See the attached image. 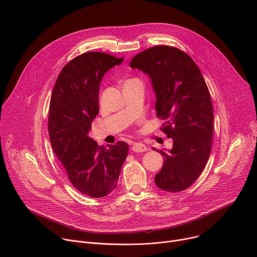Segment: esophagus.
Returning a JSON list of instances; mask_svg holds the SVG:
<instances>
[{
	"label": "esophagus",
	"instance_id": "esophagus-1",
	"mask_svg": "<svg viewBox=\"0 0 257 257\" xmlns=\"http://www.w3.org/2000/svg\"><path fill=\"white\" fill-rule=\"evenodd\" d=\"M131 150H132L133 152H136V153H141V152L147 151L148 148H147L146 145H144V144H142V143H135V144H133V146L131 147Z\"/></svg>",
	"mask_w": 257,
	"mask_h": 257
}]
</instances>
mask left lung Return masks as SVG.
I'll return each mask as SVG.
<instances>
[{"mask_svg":"<svg viewBox=\"0 0 257 257\" xmlns=\"http://www.w3.org/2000/svg\"><path fill=\"white\" fill-rule=\"evenodd\" d=\"M130 67L148 74L156 95L162 131L174 141L160 151L163 166L158 188L180 192L190 187L206 166L212 149L214 112L209 89L194 61L179 48L158 45L136 55Z\"/></svg>","mask_w":257,"mask_h":257,"instance_id":"1","label":"left lung"}]
</instances>
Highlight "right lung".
Returning <instances> with one entry per match:
<instances>
[{"label": "right lung", "mask_w": 257, "mask_h": 257, "mask_svg": "<svg viewBox=\"0 0 257 257\" xmlns=\"http://www.w3.org/2000/svg\"><path fill=\"white\" fill-rule=\"evenodd\" d=\"M123 61L124 58L104 53H84L64 66L51 94L48 115L51 147L71 184L90 197H103L115 189L128 155L129 147L124 142L104 148L89 136L99 112L101 79Z\"/></svg>", "instance_id": "add662e5"}]
</instances>
